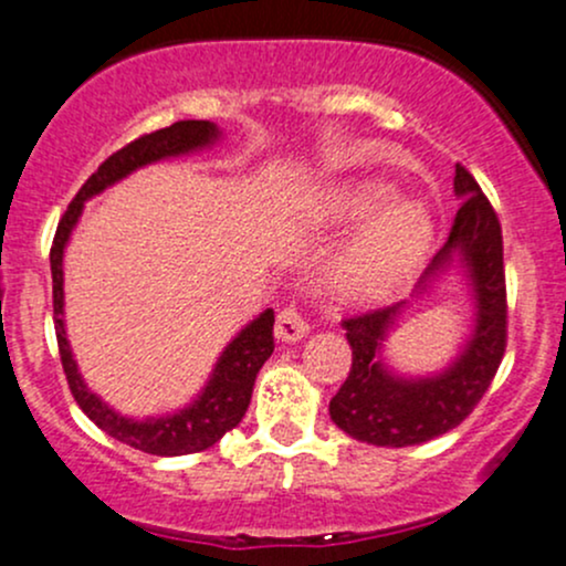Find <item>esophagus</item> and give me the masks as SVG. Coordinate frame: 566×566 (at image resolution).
Wrapping results in <instances>:
<instances>
[{
    "instance_id": "esophagus-1",
    "label": "esophagus",
    "mask_w": 566,
    "mask_h": 566,
    "mask_svg": "<svg viewBox=\"0 0 566 566\" xmlns=\"http://www.w3.org/2000/svg\"><path fill=\"white\" fill-rule=\"evenodd\" d=\"M308 333V322L297 308L287 306L282 308L276 316V338L284 340V344H293V340H301L303 335Z\"/></svg>"
}]
</instances>
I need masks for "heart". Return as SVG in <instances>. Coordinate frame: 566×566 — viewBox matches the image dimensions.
Listing matches in <instances>:
<instances>
[{
	"label": "heart",
	"mask_w": 566,
	"mask_h": 566,
	"mask_svg": "<svg viewBox=\"0 0 566 566\" xmlns=\"http://www.w3.org/2000/svg\"><path fill=\"white\" fill-rule=\"evenodd\" d=\"M397 190L381 182L359 185L344 203L346 220L376 217L333 263L331 284L346 301H376L400 287L424 260L432 226L413 201L395 203Z\"/></svg>",
	"instance_id": "b5f03b06"
}]
</instances>
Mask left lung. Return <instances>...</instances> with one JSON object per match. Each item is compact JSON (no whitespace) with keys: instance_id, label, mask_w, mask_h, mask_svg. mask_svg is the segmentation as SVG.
<instances>
[{"instance_id":"obj_1","label":"left lung","mask_w":566,"mask_h":566,"mask_svg":"<svg viewBox=\"0 0 566 566\" xmlns=\"http://www.w3.org/2000/svg\"><path fill=\"white\" fill-rule=\"evenodd\" d=\"M454 192L462 201L449 241L421 276L449 269L459 254L475 295V331L457 363L430 378L395 376L381 363V344L402 303L346 316L352 370L331 400V419L354 440L370 446H419L462 424L492 387L507 346V293L502 228L475 177L457 164Z\"/></svg>"}]
</instances>
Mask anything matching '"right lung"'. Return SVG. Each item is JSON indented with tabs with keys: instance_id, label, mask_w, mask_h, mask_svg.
Wrapping results in <instances>:
<instances>
[{
	"instance_id": "1",
	"label": "right lung",
	"mask_w": 566,
	"mask_h": 566,
	"mask_svg": "<svg viewBox=\"0 0 566 566\" xmlns=\"http://www.w3.org/2000/svg\"><path fill=\"white\" fill-rule=\"evenodd\" d=\"M217 126L209 120H179L171 123L169 128L145 134L139 139L128 142L117 153H112L96 171L85 179L77 196L66 207L61 217L59 228H55L53 247H51V273H53V322H55V338H59L61 365H64L66 381H70L72 397L83 413L88 416L98 430L112 434L120 443L134 446V449L145 451L155 457H182L196 454V451L209 449L228 430H233L241 419H244L247 408L252 400V387L258 370L263 368L265 359L273 352V308H265L258 319L250 322L231 344L226 346L222 357L217 359L214 374L203 392L190 402L182 411L171 416H160V419L136 421L128 416L115 413L107 402L98 400L96 395L85 387L83 376L77 374V363H74L70 340L64 331V247L70 241V233L77 222L83 203L91 196L102 192L117 179L132 174L139 166L153 164V160L171 158V155H182L198 147L212 145L217 139Z\"/></svg>"
}]
</instances>
